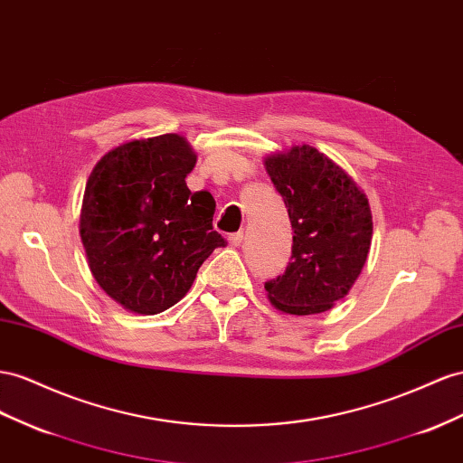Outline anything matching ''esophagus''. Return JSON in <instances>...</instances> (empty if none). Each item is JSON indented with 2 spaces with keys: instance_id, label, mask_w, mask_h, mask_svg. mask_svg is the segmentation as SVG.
<instances>
[{
  "instance_id": "esophagus-1",
  "label": "esophagus",
  "mask_w": 463,
  "mask_h": 463,
  "mask_svg": "<svg viewBox=\"0 0 463 463\" xmlns=\"http://www.w3.org/2000/svg\"><path fill=\"white\" fill-rule=\"evenodd\" d=\"M228 241L232 247H240L241 241H243V232H235V233H230L228 235Z\"/></svg>"
}]
</instances>
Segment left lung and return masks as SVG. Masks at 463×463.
<instances>
[{
    "label": "left lung",
    "mask_w": 463,
    "mask_h": 463,
    "mask_svg": "<svg viewBox=\"0 0 463 463\" xmlns=\"http://www.w3.org/2000/svg\"><path fill=\"white\" fill-rule=\"evenodd\" d=\"M288 210L292 257L280 277L265 282L269 299L292 316L331 309L353 288L372 241V214L354 181L311 146L265 159Z\"/></svg>",
    "instance_id": "obj_1"
}]
</instances>
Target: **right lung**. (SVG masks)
Wrapping results in <instances>:
<instances>
[{
  "label": "right lung",
  "mask_w": 463,
  "mask_h": 463,
  "mask_svg": "<svg viewBox=\"0 0 463 463\" xmlns=\"http://www.w3.org/2000/svg\"><path fill=\"white\" fill-rule=\"evenodd\" d=\"M196 156L177 134L127 142L95 165L80 233L99 286L134 314L156 316L189 292L226 240L212 228L216 203L191 193Z\"/></svg>",
  "instance_id": "1"
}]
</instances>
